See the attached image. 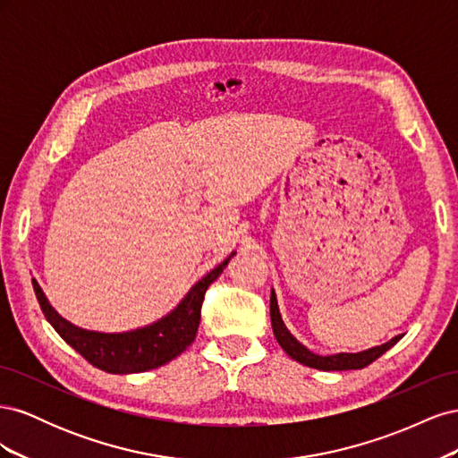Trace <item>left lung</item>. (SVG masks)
<instances>
[{
    "instance_id": "1",
    "label": "left lung",
    "mask_w": 458,
    "mask_h": 458,
    "mask_svg": "<svg viewBox=\"0 0 458 458\" xmlns=\"http://www.w3.org/2000/svg\"><path fill=\"white\" fill-rule=\"evenodd\" d=\"M271 327H273V335L279 342L281 348L294 359V361L306 365V367H313L318 370H352V369H365L367 365H370L372 361H377V359L386 353L387 350L395 345L401 336L392 338L390 342H386L382 345H377V348H370L365 352H359V353H336V355H317L313 352H310L306 345L300 344L293 335H290V330L286 328V325L283 323V317L279 313V306H276V296H275V290H271Z\"/></svg>"
}]
</instances>
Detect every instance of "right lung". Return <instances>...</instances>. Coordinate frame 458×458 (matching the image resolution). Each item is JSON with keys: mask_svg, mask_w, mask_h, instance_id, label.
I'll return each mask as SVG.
<instances>
[{"mask_svg": "<svg viewBox=\"0 0 458 458\" xmlns=\"http://www.w3.org/2000/svg\"><path fill=\"white\" fill-rule=\"evenodd\" d=\"M237 254L233 252L225 261H221L216 269L192 286L187 296L179 301V306L157 323L128 332H95L74 327L53 310L44 290L32 279V286L39 308L44 311L51 327L59 332V336L89 361L93 367L110 374H133L158 369L172 359L182 355L189 345L195 342L200 325V308L204 294L217 276L224 273L229 259Z\"/></svg>", "mask_w": 458, "mask_h": 458, "instance_id": "add662e5", "label": "right lung"}]
</instances>
